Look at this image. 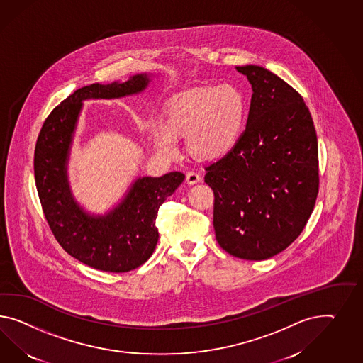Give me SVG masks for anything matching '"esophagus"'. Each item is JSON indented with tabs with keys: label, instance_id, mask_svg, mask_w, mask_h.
<instances>
[{
	"label": "esophagus",
	"instance_id": "esophagus-1",
	"mask_svg": "<svg viewBox=\"0 0 363 363\" xmlns=\"http://www.w3.org/2000/svg\"><path fill=\"white\" fill-rule=\"evenodd\" d=\"M186 181L189 185H196L198 182H201V176L196 172H187Z\"/></svg>",
	"mask_w": 363,
	"mask_h": 363
}]
</instances>
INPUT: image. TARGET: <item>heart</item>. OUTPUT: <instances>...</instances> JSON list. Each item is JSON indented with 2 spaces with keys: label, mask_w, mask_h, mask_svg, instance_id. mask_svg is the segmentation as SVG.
Returning a JSON list of instances; mask_svg holds the SVG:
<instances>
[{
  "label": "heart",
  "mask_w": 363,
  "mask_h": 363,
  "mask_svg": "<svg viewBox=\"0 0 363 363\" xmlns=\"http://www.w3.org/2000/svg\"><path fill=\"white\" fill-rule=\"evenodd\" d=\"M245 121V98L234 86L194 87L169 101L165 118L155 124L152 138L160 153L177 157V136H186L187 149L193 156L216 161L235 149Z\"/></svg>",
  "instance_id": "1"
}]
</instances>
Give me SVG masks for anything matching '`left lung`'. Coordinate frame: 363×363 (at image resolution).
Returning a JSON list of instances; mask_svg holds the SVG:
<instances>
[{"instance_id":"left-lung-1","label":"left lung","mask_w":363,"mask_h":363,"mask_svg":"<svg viewBox=\"0 0 363 363\" xmlns=\"http://www.w3.org/2000/svg\"><path fill=\"white\" fill-rule=\"evenodd\" d=\"M252 96L235 149L206 167L216 242L230 255L265 260L301 234L318 193V147L301 95L269 69L247 65Z\"/></svg>"}]
</instances>
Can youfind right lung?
Listing matches in <instances>:
<instances>
[{
  "mask_svg": "<svg viewBox=\"0 0 363 363\" xmlns=\"http://www.w3.org/2000/svg\"><path fill=\"white\" fill-rule=\"evenodd\" d=\"M152 74H136L125 82L92 83L65 99L43 123L34 153V176L50 228L63 250L83 264L106 272H128L152 256L158 230V208L184 182L185 174L138 177L118 205L104 214L89 213L72 194L69 152L83 101L118 99L144 92Z\"/></svg>",
  "mask_w": 363,
  "mask_h": 363,
  "instance_id": "obj_1",
  "label": "right lung"
}]
</instances>
